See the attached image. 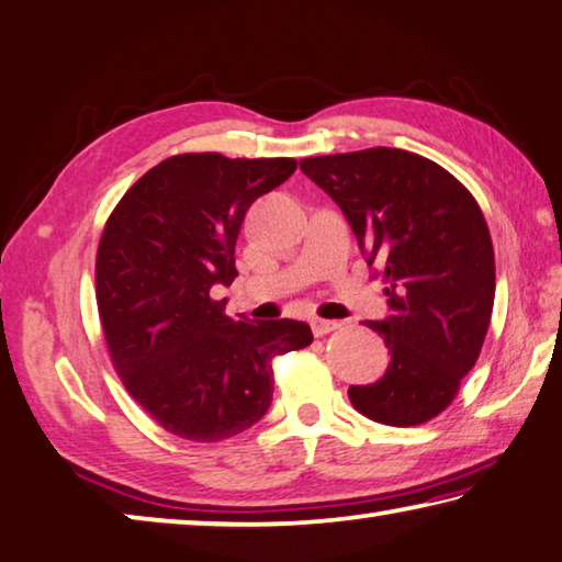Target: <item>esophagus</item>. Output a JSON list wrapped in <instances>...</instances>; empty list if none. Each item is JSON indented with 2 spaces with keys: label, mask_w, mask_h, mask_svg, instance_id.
<instances>
[{
  "label": "esophagus",
  "mask_w": 562,
  "mask_h": 562,
  "mask_svg": "<svg viewBox=\"0 0 562 562\" xmlns=\"http://www.w3.org/2000/svg\"><path fill=\"white\" fill-rule=\"evenodd\" d=\"M310 324H312L314 336H324V334H329V331L339 329V326H341V322H336V319H322V316H312Z\"/></svg>",
  "instance_id": "obj_1"
}]
</instances>
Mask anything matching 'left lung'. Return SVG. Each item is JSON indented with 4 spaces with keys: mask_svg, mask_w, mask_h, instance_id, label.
Wrapping results in <instances>:
<instances>
[{
    "mask_svg": "<svg viewBox=\"0 0 562 562\" xmlns=\"http://www.w3.org/2000/svg\"><path fill=\"white\" fill-rule=\"evenodd\" d=\"M300 169L344 211L366 262L385 280L387 316L366 322L391 363L351 385L356 411L411 427L454 401L492 322L496 270L484 213L450 171L405 149L310 157Z\"/></svg>",
    "mask_w": 562,
    "mask_h": 562,
    "instance_id": "1",
    "label": "left lung"
}]
</instances>
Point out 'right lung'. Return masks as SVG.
<instances>
[{
	"mask_svg": "<svg viewBox=\"0 0 562 562\" xmlns=\"http://www.w3.org/2000/svg\"><path fill=\"white\" fill-rule=\"evenodd\" d=\"M294 159L169 157L112 211L95 262L98 310L130 395L167 432L218 442L272 403V359L312 344L307 322L231 319L213 288L236 280L248 209L288 181Z\"/></svg>",
	"mask_w": 562,
	"mask_h": 562,
	"instance_id": "add662e5",
	"label": "right lung"
}]
</instances>
